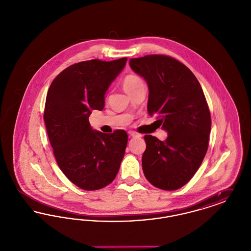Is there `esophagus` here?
I'll return each instance as SVG.
<instances>
[{
  "mask_svg": "<svg viewBox=\"0 0 251 251\" xmlns=\"http://www.w3.org/2000/svg\"><path fill=\"white\" fill-rule=\"evenodd\" d=\"M129 134H130V136H131V137H140L141 136L139 133H137L136 131H129Z\"/></svg>",
  "mask_w": 251,
  "mask_h": 251,
  "instance_id": "34e87169",
  "label": "esophagus"
}]
</instances>
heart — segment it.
I'll list each match as a JSON object with an SVG mask.
<instances>
[{"mask_svg":"<svg viewBox=\"0 0 251 251\" xmlns=\"http://www.w3.org/2000/svg\"><path fill=\"white\" fill-rule=\"evenodd\" d=\"M143 84V80L135 74H128L123 80V86L127 92H130L132 89Z\"/></svg>","mask_w":251,"mask_h":251,"instance_id":"heart-1","label":"heart"}]
</instances>
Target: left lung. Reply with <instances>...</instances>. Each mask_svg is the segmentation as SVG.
<instances>
[{"mask_svg": "<svg viewBox=\"0 0 251 251\" xmlns=\"http://www.w3.org/2000/svg\"><path fill=\"white\" fill-rule=\"evenodd\" d=\"M130 66L149 85V115L168 133L166 141L145 135V177L157 188L177 190L193 178L208 150L212 120L202 88L186 66L167 55L131 58Z\"/></svg>", "mask_w": 251, "mask_h": 251, "instance_id": "obj_1", "label": "left lung"}]
</instances>
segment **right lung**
Segmentation results:
<instances>
[{"label":"right lung","instance_id":"obj_1","mask_svg":"<svg viewBox=\"0 0 251 251\" xmlns=\"http://www.w3.org/2000/svg\"><path fill=\"white\" fill-rule=\"evenodd\" d=\"M127 57L73 64L52 81L46 97L44 121L57 165L79 188L93 191L110 184L120 170L128 134L92 130L88 118L104 108L110 84Z\"/></svg>","mask_w":251,"mask_h":251}]
</instances>
